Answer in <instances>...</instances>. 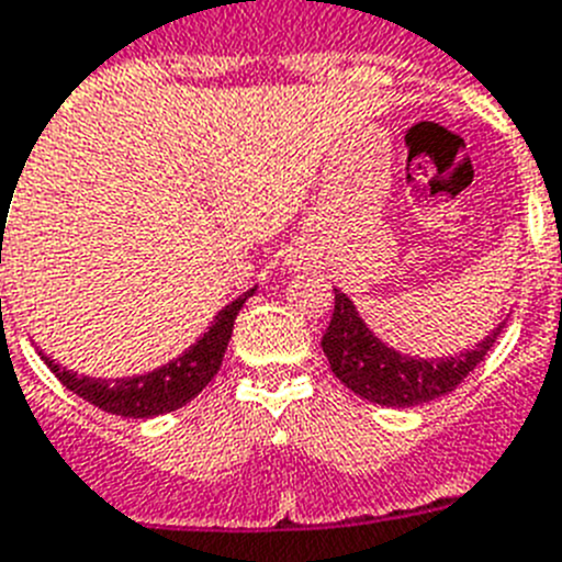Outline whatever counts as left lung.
Returning <instances> with one entry per match:
<instances>
[{
    "instance_id": "obj_1",
    "label": "left lung",
    "mask_w": 562,
    "mask_h": 562,
    "mask_svg": "<svg viewBox=\"0 0 562 562\" xmlns=\"http://www.w3.org/2000/svg\"><path fill=\"white\" fill-rule=\"evenodd\" d=\"M334 316L322 336V350L345 387L382 407H416L452 393L484 362V356L506 325L501 322L470 350L441 359H418L379 339L345 291L334 288Z\"/></svg>"
}]
</instances>
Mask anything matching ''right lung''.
I'll list each match as a JSON object with an SVG mask.
<instances>
[{
    "mask_svg": "<svg viewBox=\"0 0 562 562\" xmlns=\"http://www.w3.org/2000/svg\"><path fill=\"white\" fill-rule=\"evenodd\" d=\"M254 291L257 288H248L246 294L237 296L232 305H226L221 314L214 316L206 334L200 336L192 348L183 350L172 362L149 370V373L124 375V379H92V375H78L72 370L61 368L56 359L45 356L42 350H38V356L45 359L47 368L56 373V379L67 390H72L76 396L95 404L104 413L121 418L164 416V413H172V409L192 402L200 390L217 375L228 339H232L234 319H237V314H240V308Z\"/></svg>",
    "mask_w": 562,
    "mask_h": 562,
    "instance_id": "1",
    "label": "right lung"
}]
</instances>
